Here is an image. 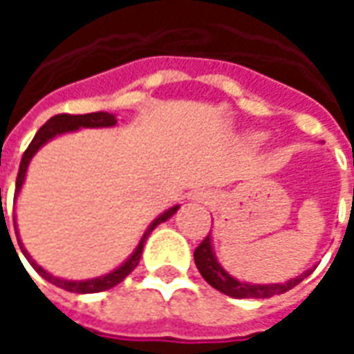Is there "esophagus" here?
Masks as SVG:
<instances>
[{
	"label": "esophagus",
	"mask_w": 354,
	"mask_h": 354,
	"mask_svg": "<svg viewBox=\"0 0 354 354\" xmlns=\"http://www.w3.org/2000/svg\"><path fill=\"white\" fill-rule=\"evenodd\" d=\"M189 199L195 201V203H203V205H210L216 197L214 193L208 192V189H195V192L189 195Z\"/></svg>",
	"instance_id": "1"
}]
</instances>
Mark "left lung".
<instances>
[{
  "label": "left lung",
  "instance_id": "left-lung-1",
  "mask_svg": "<svg viewBox=\"0 0 354 354\" xmlns=\"http://www.w3.org/2000/svg\"><path fill=\"white\" fill-rule=\"evenodd\" d=\"M195 266L203 274V279L216 288L230 297H246V299H263V297L277 296V294H284L292 290L296 284L304 281L305 277L311 274L313 269H307L301 274H297L294 279H288L284 282H273V284H256V282H246L241 279H235L230 274L223 266L218 261L214 252V241H212V233L208 235L197 248H195Z\"/></svg>",
  "mask_w": 354,
  "mask_h": 354
}]
</instances>
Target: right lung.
<instances>
[{"label": "right lung", "mask_w": 354, "mask_h": 354, "mask_svg": "<svg viewBox=\"0 0 354 354\" xmlns=\"http://www.w3.org/2000/svg\"><path fill=\"white\" fill-rule=\"evenodd\" d=\"M117 124V115L115 113H108V111H94V113H85V115H68V113H60V115L50 117L47 123L43 124L39 131L35 132L32 144L28 146V149L22 155V161H20L19 176H17V189H15V199L19 197L20 189H22V184L26 180L28 167H30V161L34 159V155L41 149L47 142L58 138L62 134H68V132L81 131V129H104V127H115ZM180 205H174V207L167 208L162 214H159L155 218L153 222L147 225V230L144 231V235L140 239V243L136 245V248L132 250V254L127 258V260L117 266L115 269H111L109 273H104L100 277H93V279H85V281H70V279H62V277H57V274H50L47 269H43L37 261L30 256L22 241H20L19 227H17V216L12 218L15 220V233H17V241H19V246L24 258L30 261V266L34 267L37 273L41 274L45 281H49L50 284H55L58 288L68 290V292H75V294H96V292H104V290H109L117 286L119 282L123 281L127 274H131L134 271V267L138 266L140 258H142V250H144V245H146L147 237L151 235V231L159 225V223L167 222L169 218L176 214Z\"/></svg>", "instance_id": "right-lung-1"}]
</instances>
